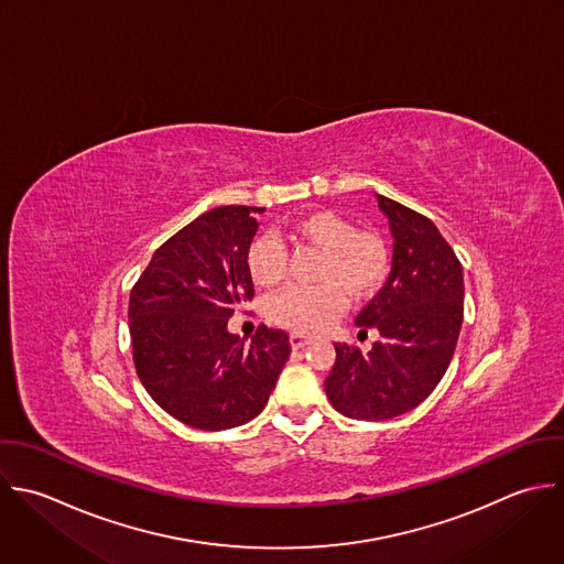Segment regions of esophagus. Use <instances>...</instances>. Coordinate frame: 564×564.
Listing matches in <instances>:
<instances>
[{
	"label": "esophagus",
	"instance_id": "esophagus-1",
	"mask_svg": "<svg viewBox=\"0 0 564 564\" xmlns=\"http://www.w3.org/2000/svg\"><path fill=\"white\" fill-rule=\"evenodd\" d=\"M312 343V338H307V336H303V334H290V345L294 347V349H303V347H307Z\"/></svg>",
	"mask_w": 564,
	"mask_h": 564
}]
</instances>
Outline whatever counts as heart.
<instances>
[{"mask_svg":"<svg viewBox=\"0 0 564 564\" xmlns=\"http://www.w3.org/2000/svg\"><path fill=\"white\" fill-rule=\"evenodd\" d=\"M290 237L321 250L316 285H290L268 301V316L296 334L325 329L354 301L373 296L389 279L391 250L382 235L358 230L351 219L334 210H314L292 221ZM246 268L259 288L281 283L288 268L283 243L259 235L246 250Z\"/></svg>","mask_w":564,"mask_h":564,"instance_id":"obj_1","label":"heart"}]
</instances>
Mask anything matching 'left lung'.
I'll list each match as a JSON object with an SVG mask.
<instances>
[{
    "instance_id": "left-lung-1",
    "label": "left lung",
    "mask_w": 564,
    "mask_h": 564,
    "mask_svg": "<svg viewBox=\"0 0 564 564\" xmlns=\"http://www.w3.org/2000/svg\"><path fill=\"white\" fill-rule=\"evenodd\" d=\"M393 235L384 288L358 314L360 334L380 332L369 354L336 343L325 380L332 406L354 420L382 422L420 406L444 378L464 323L462 263L437 226L376 195Z\"/></svg>"
}]
</instances>
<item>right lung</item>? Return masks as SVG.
<instances>
[{"mask_svg":"<svg viewBox=\"0 0 564 564\" xmlns=\"http://www.w3.org/2000/svg\"><path fill=\"white\" fill-rule=\"evenodd\" d=\"M257 206H219L166 239L129 294L135 373L153 402L186 426L226 431L254 420L290 358L281 329H257L250 345L228 318L254 285L246 250Z\"/></svg>","mask_w":564,"mask_h":564,"instance_id":"obj_1","label":"right lung"}]
</instances>
